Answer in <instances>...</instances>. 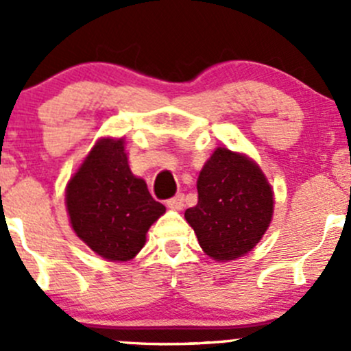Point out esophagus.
<instances>
[{"instance_id":"1","label":"esophagus","mask_w":351,"mask_h":351,"mask_svg":"<svg viewBox=\"0 0 351 351\" xmlns=\"http://www.w3.org/2000/svg\"><path fill=\"white\" fill-rule=\"evenodd\" d=\"M183 202H185V197L182 195V193H178L176 197L169 198L168 202H166V205H168L169 208H173V210H182L183 208Z\"/></svg>"}]
</instances>
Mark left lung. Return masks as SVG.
Returning a JSON list of instances; mask_svg holds the SVG:
<instances>
[{"instance_id": "obj_1", "label": "left lung", "mask_w": 351, "mask_h": 351, "mask_svg": "<svg viewBox=\"0 0 351 351\" xmlns=\"http://www.w3.org/2000/svg\"><path fill=\"white\" fill-rule=\"evenodd\" d=\"M198 204L185 219L198 244L217 261L234 260L253 250L274 214V192L256 162L217 147L197 182Z\"/></svg>"}]
</instances>
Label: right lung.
<instances>
[{
    "label": "right lung",
    "instance_id": "1",
    "mask_svg": "<svg viewBox=\"0 0 351 351\" xmlns=\"http://www.w3.org/2000/svg\"><path fill=\"white\" fill-rule=\"evenodd\" d=\"M66 205L74 232L110 261L132 260L166 210L130 173L122 139L95 144L67 183Z\"/></svg>",
    "mask_w": 351,
    "mask_h": 351
}]
</instances>
